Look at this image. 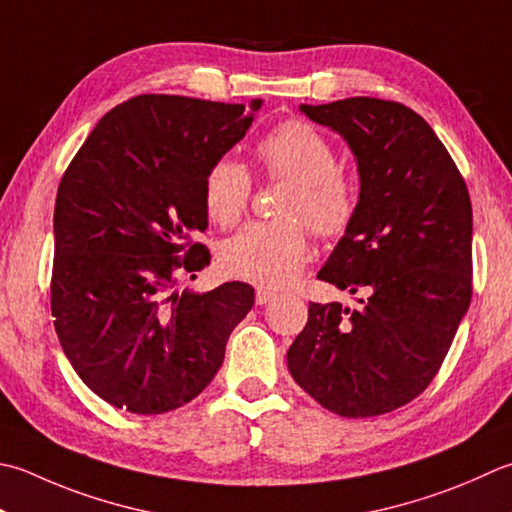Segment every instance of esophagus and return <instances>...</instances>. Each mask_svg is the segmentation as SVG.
Returning a JSON list of instances; mask_svg holds the SVG:
<instances>
[{
	"instance_id": "obj_1",
	"label": "esophagus",
	"mask_w": 512,
	"mask_h": 512,
	"mask_svg": "<svg viewBox=\"0 0 512 512\" xmlns=\"http://www.w3.org/2000/svg\"><path fill=\"white\" fill-rule=\"evenodd\" d=\"M275 297H277L275 290H270V288H266V286H259L257 293H255V302H257V306H264V304H268V302H273Z\"/></svg>"
}]
</instances>
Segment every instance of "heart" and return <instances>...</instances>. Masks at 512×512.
Returning <instances> with one entry per match:
<instances>
[{
  "mask_svg": "<svg viewBox=\"0 0 512 512\" xmlns=\"http://www.w3.org/2000/svg\"><path fill=\"white\" fill-rule=\"evenodd\" d=\"M255 155L270 179L290 182L277 222L248 224L226 239L219 259L226 273L264 286H284L304 268L310 244L307 224L319 237H339L353 224L359 193L355 179L337 164V150L317 128L288 119L259 139ZM204 206L217 226L244 217L253 177L233 157H219L204 175Z\"/></svg>",
  "mask_w": 512,
  "mask_h": 512,
  "instance_id": "obj_1",
  "label": "heart"
}]
</instances>
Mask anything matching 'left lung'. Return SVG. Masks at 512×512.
Instances as JSON below:
<instances>
[{
  "instance_id": "left-lung-1",
  "label": "left lung",
  "mask_w": 512,
  "mask_h": 512,
  "mask_svg": "<svg viewBox=\"0 0 512 512\" xmlns=\"http://www.w3.org/2000/svg\"><path fill=\"white\" fill-rule=\"evenodd\" d=\"M299 110L342 135L359 204L317 279L364 293L359 308L308 306L288 370L342 417H375L433 382L473 295V208L453 157L404 104L348 97Z\"/></svg>"
}]
</instances>
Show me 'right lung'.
I'll use <instances>...</instances> for the list:
<instances>
[{
	"mask_svg": "<svg viewBox=\"0 0 512 512\" xmlns=\"http://www.w3.org/2000/svg\"><path fill=\"white\" fill-rule=\"evenodd\" d=\"M262 108L137 95L106 113L57 188L50 310L68 362L115 408L159 415L195 399L255 304L253 286L179 290L210 262L204 175Z\"/></svg>",
	"mask_w": 512,
	"mask_h": 512,
	"instance_id": "add662e5",
	"label": "right lung"
}]
</instances>
